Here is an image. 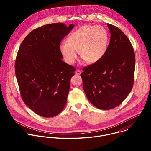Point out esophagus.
I'll return each mask as SVG.
<instances>
[{"label":"esophagus","mask_w":151,"mask_h":151,"mask_svg":"<svg viewBox=\"0 0 151 151\" xmlns=\"http://www.w3.org/2000/svg\"><path fill=\"white\" fill-rule=\"evenodd\" d=\"M81 73V72L79 70H76L75 71V74L77 75H80Z\"/></svg>","instance_id":"esophagus-1"}]
</instances>
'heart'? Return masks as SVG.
Returning <instances> with one entry per match:
<instances>
[{"mask_svg":"<svg viewBox=\"0 0 151 151\" xmlns=\"http://www.w3.org/2000/svg\"><path fill=\"white\" fill-rule=\"evenodd\" d=\"M109 44V33L101 26L85 25L73 32L67 42L60 44V51L65 61L75 63L78 52L82 60L90 63L99 61L106 54Z\"/></svg>","mask_w":151,"mask_h":151,"instance_id":"obj_1","label":"heart"}]
</instances>
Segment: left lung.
<instances>
[{
    "instance_id": "1",
    "label": "left lung",
    "mask_w": 151,
    "mask_h": 151,
    "mask_svg": "<svg viewBox=\"0 0 151 151\" xmlns=\"http://www.w3.org/2000/svg\"><path fill=\"white\" fill-rule=\"evenodd\" d=\"M107 26L111 36L106 54L99 61L84 68L81 75L88 100L102 110L118 106L130 94L136 62L128 38L118 27Z\"/></svg>"
}]
</instances>
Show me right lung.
<instances>
[{
	"label": "right lung",
	"mask_w": 151,
	"mask_h": 151,
	"mask_svg": "<svg viewBox=\"0 0 151 151\" xmlns=\"http://www.w3.org/2000/svg\"><path fill=\"white\" fill-rule=\"evenodd\" d=\"M74 27L62 23L43 26L31 32L19 47L15 71L21 96L43 117L57 115L66 104L75 68L62 60L60 44Z\"/></svg>",
	"instance_id": "right-lung-1"
}]
</instances>
